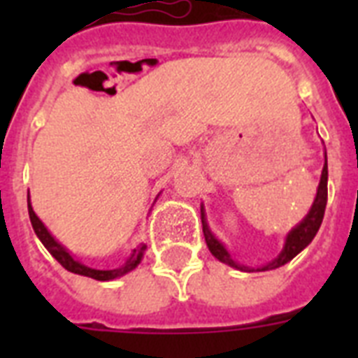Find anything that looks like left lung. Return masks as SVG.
Listing matches in <instances>:
<instances>
[{
    "mask_svg": "<svg viewBox=\"0 0 358 358\" xmlns=\"http://www.w3.org/2000/svg\"><path fill=\"white\" fill-rule=\"evenodd\" d=\"M327 154H325V167H323L322 171V180H320V185H317L316 201L312 204L310 212H308V215L289 232L288 238H286V245H284L282 252L278 255V258H275L271 264L260 267L258 271H269V269H277V267L284 266L286 262H289L294 256L299 255L301 250L305 249L306 245L314 239V236L317 234V230L322 227L323 215H325V206H327ZM202 232H204V239H206L208 249H210V252H212L217 260L224 262V264H229V266L232 267H238L241 271H247V267L238 266V264L230 258L227 249H224L223 245L215 239V236L210 232L206 221H204V213H202Z\"/></svg>",
    "mask_w": 358,
    "mask_h": 358,
    "instance_id": "obj_1",
    "label": "left lung"
}]
</instances>
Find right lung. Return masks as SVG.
<instances>
[{
  "label": "right lung",
  "mask_w": 358,
  "mask_h": 358,
  "mask_svg": "<svg viewBox=\"0 0 358 358\" xmlns=\"http://www.w3.org/2000/svg\"><path fill=\"white\" fill-rule=\"evenodd\" d=\"M27 210H29V219H31V224H33V230H35V234L38 236V239L42 241V245L50 250V255H52L53 258H55V260H57L64 269H66V271L76 273V275L96 278V280H113V278H119L122 277V275H126L128 271H131V269H134V267L141 262V258H143V250L146 249L145 245H139L137 249H134V252H131V256L128 258V262H126L124 266L117 267V269H106V271H102V269H92V267H87L83 266V264H80L78 260H74L69 250L64 249L63 245L57 243V241L52 238V234L48 232L46 227L42 224L41 219L35 215L29 201H27Z\"/></svg>",
  "instance_id": "1"
}]
</instances>
